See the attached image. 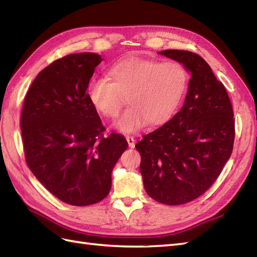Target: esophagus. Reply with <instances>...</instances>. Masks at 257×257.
Returning <instances> with one entry per match:
<instances>
[{
	"mask_svg": "<svg viewBox=\"0 0 257 257\" xmlns=\"http://www.w3.org/2000/svg\"><path fill=\"white\" fill-rule=\"evenodd\" d=\"M125 139H127L130 148H134L136 144V139L133 137V136H125Z\"/></svg>",
	"mask_w": 257,
	"mask_h": 257,
	"instance_id": "esophagus-1",
	"label": "esophagus"
}]
</instances>
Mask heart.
<instances>
[{
	"instance_id": "obj_1",
	"label": "heart",
	"mask_w": 257,
	"mask_h": 257,
	"mask_svg": "<svg viewBox=\"0 0 257 257\" xmlns=\"http://www.w3.org/2000/svg\"><path fill=\"white\" fill-rule=\"evenodd\" d=\"M107 78L90 81L88 98L98 112L113 119L125 100L129 107L117 121L122 133H135L150 122L168 121L181 103L189 84L188 70L177 61L124 58L108 70Z\"/></svg>"
}]
</instances>
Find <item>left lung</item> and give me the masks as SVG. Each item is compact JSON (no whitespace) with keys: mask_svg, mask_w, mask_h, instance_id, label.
<instances>
[{"mask_svg":"<svg viewBox=\"0 0 257 257\" xmlns=\"http://www.w3.org/2000/svg\"><path fill=\"white\" fill-rule=\"evenodd\" d=\"M161 55L191 72L183 107L136 145L147 193L157 202L180 205L199 198L230 159L235 137L233 107L225 89L200 55L166 50Z\"/></svg>","mask_w":257,"mask_h":257,"instance_id":"1","label":"left lung"}]
</instances>
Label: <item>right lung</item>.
<instances>
[{"label":"right lung","instance_id":"1","mask_svg":"<svg viewBox=\"0 0 257 257\" xmlns=\"http://www.w3.org/2000/svg\"><path fill=\"white\" fill-rule=\"evenodd\" d=\"M95 53L70 54L41 70L27 90L21 130L27 166L57 199L95 204L111 188V172L127 149L123 136H103L88 98L89 80L101 63Z\"/></svg>","mask_w":257,"mask_h":257}]
</instances>
